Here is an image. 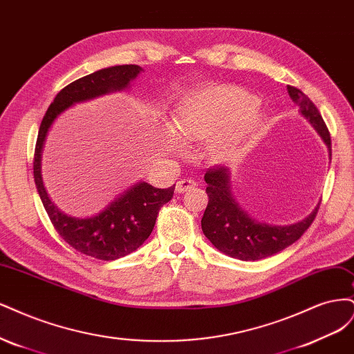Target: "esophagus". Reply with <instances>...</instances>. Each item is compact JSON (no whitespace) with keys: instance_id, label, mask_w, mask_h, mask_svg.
Returning a JSON list of instances; mask_svg holds the SVG:
<instances>
[{"instance_id":"esophagus-1","label":"esophagus","mask_w":354,"mask_h":354,"mask_svg":"<svg viewBox=\"0 0 354 354\" xmlns=\"http://www.w3.org/2000/svg\"><path fill=\"white\" fill-rule=\"evenodd\" d=\"M196 187V182H194L192 179H180L176 182L175 185V192L178 194H182V192H187L189 191L191 188Z\"/></svg>"}]
</instances>
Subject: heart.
Wrapping results in <instances>:
<instances>
[{
    "mask_svg": "<svg viewBox=\"0 0 354 354\" xmlns=\"http://www.w3.org/2000/svg\"><path fill=\"white\" fill-rule=\"evenodd\" d=\"M266 118L253 95L230 85H212L185 98L175 110L170 150L206 141L204 154L213 163H231L244 156L265 131Z\"/></svg>",
    "mask_w": 354,
    "mask_h": 354,
    "instance_id": "b5f03b06",
    "label": "heart"
}]
</instances>
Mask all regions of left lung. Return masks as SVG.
<instances>
[{
	"instance_id": "obj_1",
	"label": "left lung",
	"mask_w": 354,
	"mask_h": 354,
	"mask_svg": "<svg viewBox=\"0 0 354 354\" xmlns=\"http://www.w3.org/2000/svg\"><path fill=\"white\" fill-rule=\"evenodd\" d=\"M300 113L326 144L330 158V136L316 106L300 89L287 86ZM209 204L201 219V230L219 252L239 260H260L287 248L307 231L316 218L317 206L304 219L291 225H269L252 218L235 200L231 174L226 167L209 169L204 175Z\"/></svg>"
}]
</instances>
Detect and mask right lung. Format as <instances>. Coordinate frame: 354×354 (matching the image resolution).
<instances>
[{
  "label": "right lung",
  "instance_id": "1",
  "mask_svg": "<svg viewBox=\"0 0 354 354\" xmlns=\"http://www.w3.org/2000/svg\"><path fill=\"white\" fill-rule=\"evenodd\" d=\"M141 72L142 67L136 64L111 66L69 84L55 95L38 132L33 157V178L45 212L55 231L67 244L79 253L100 260H116L141 247L153 232L158 210L174 197L175 185L162 189L140 180L120 192L95 216L73 218L55 206L44 187L41 174L42 150L51 124L64 110L77 102L128 89Z\"/></svg>",
  "mask_w": 354,
  "mask_h": 354
}]
</instances>
